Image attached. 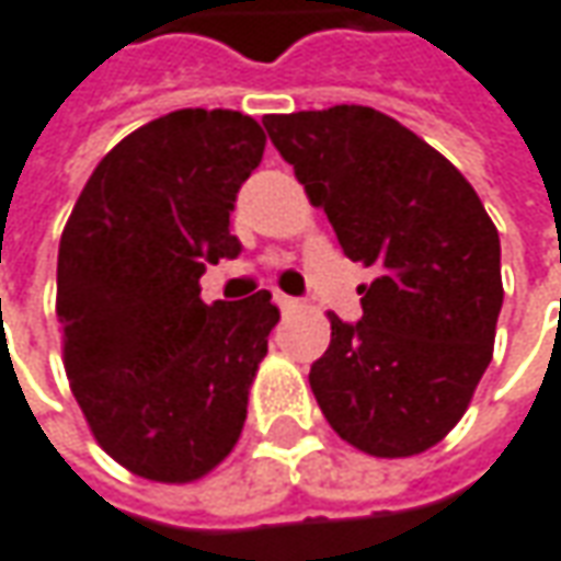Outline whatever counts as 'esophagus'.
Returning <instances> with one entry per match:
<instances>
[{
    "label": "esophagus",
    "mask_w": 561,
    "mask_h": 561,
    "mask_svg": "<svg viewBox=\"0 0 561 561\" xmlns=\"http://www.w3.org/2000/svg\"><path fill=\"white\" fill-rule=\"evenodd\" d=\"M274 302L284 308V311H299V308H302V302H299V299H293V296H287V293H274Z\"/></svg>",
    "instance_id": "obj_1"
}]
</instances>
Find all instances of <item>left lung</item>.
Returning a JSON list of instances; mask_svg holds the SVG:
<instances>
[{
	"label": "left lung",
	"mask_w": 561,
	"mask_h": 561,
	"mask_svg": "<svg viewBox=\"0 0 561 561\" xmlns=\"http://www.w3.org/2000/svg\"><path fill=\"white\" fill-rule=\"evenodd\" d=\"M265 129L342 253L377 268L364 318L330 314L311 392L342 442L413 457L460 423L494 355L500 237L476 187L392 116L360 104L268 114Z\"/></svg>",
	"instance_id": "8db88e82"
}]
</instances>
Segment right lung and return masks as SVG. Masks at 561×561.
Listing matches in <instances>:
<instances>
[{"label":"right lung","mask_w":561,"mask_h":561,"mask_svg":"<svg viewBox=\"0 0 561 561\" xmlns=\"http://www.w3.org/2000/svg\"><path fill=\"white\" fill-rule=\"evenodd\" d=\"M262 150L253 116L172 111L98 163L64 225V370L98 445L150 482H197L234 450L280 321L268 289L201 299L206 265L240 253L231 209Z\"/></svg>","instance_id":"1"}]
</instances>
